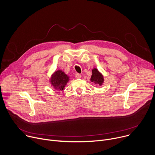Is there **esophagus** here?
I'll use <instances>...</instances> for the list:
<instances>
[{
  "mask_svg": "<svg viewBox=\"0 0 155 155\" xmlns=\"http://www.w3.org/2000/svg\"><path fill=\"white\" fill-rule=\"evenodd\" d=\"M75 77V78H77V79H79V78H81V75L80 74H76Z\"/></svg>",
  "mask_w": 155,
  "mask_h": 155,
  "instance_id": "esophagus-1",
  "label": "esophagus"
}]
</instances>
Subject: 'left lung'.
Wrapping results in <instances>:
<instances>
[{"label": "left lung", "mask_w": 155, "mask_h": 155, "mask_svg": "<svg viewBox=\"0 0 155 155\" xmlns=\"http://www.w3.org/2000/svg\"><path fill=\"white\" fill-rule=\"evenodd\" d=\"M90 81L95 84L102 86L104 82V75L97 68H93L92 69V75Z\"/></svg>", "instance_id": "1"}]
</instances>
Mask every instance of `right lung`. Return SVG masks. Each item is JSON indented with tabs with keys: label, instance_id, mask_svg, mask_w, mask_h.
Returning <instances> with one entry per match:
<instances>
[{
	"label": "right lung",
	"instance_id": "right-lung-1",
	"mask_svg": "<svg viewBox=\"0 0 155 155\" xmlns=\"http://www.w3.org/2000/svg\"><path fill=\"white\" fill-rule=\"evenodd\" d=\"M70 80V77L61 70L54 71L50 78V83L57 91H64L66 84Z\"/></svg>",
	"mask_w": 155,
	"mask_h": 155
}]
</instances>
